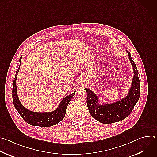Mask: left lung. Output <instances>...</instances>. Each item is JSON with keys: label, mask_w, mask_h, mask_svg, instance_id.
<instances>
[{"label": "left lung", "mask_w": 157, "mask_h": 157, "mask_svg": "<svg viewBox=\"0 0 157 157\" xmlns=\"http://www.w3.org/2000/svg\"><path fill=\"white\" fill-rule=\"evenodd\" d=\"M127 53L133 66L134 76L132 87L126 98L113 104L99 105L97 96L90 89H84L87 92V105L89 113L96 120L101 123L112 124L124 120L130 114L139 101L140 93L139 72L135 63L131 58L130 52H127Z\"/></svg>", "instance_id": "8db88e82"}]
</instances>
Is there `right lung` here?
Here are the masks:
<instances>
[{
	"mask_svg": "<svg viewBox=\"0 0 157 157\" xmlns=\"http://www.w3.org/2000/svg\"><path fill=\"white\" fill-rule=\"evenodd\" d=\"M21 56L20 58V62L21 61ZM19 69L20 68L17 70L13 80L12 99L13 105L21 117L30 125L40 127H50L57 124L62 121L65 116L67 106H68L71 98L75 94L76 91L64 98L58 107L51 113H34V112H32L21 105L17 96L16 79Z\"/></svg>",
	"mask_w": 157,
	"mask_h": 157,
	"instance_id": "right-lung-1",
	"label": "right lung"
}]
</instances>
